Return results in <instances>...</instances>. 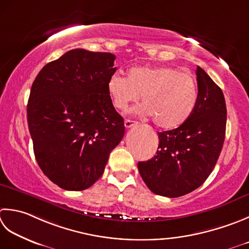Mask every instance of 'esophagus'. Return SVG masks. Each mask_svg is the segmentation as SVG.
<instances>
[{
	"instance_id": "esophagus-1",
	"label": "esophagus",
	"mask_w": 249,
	"mask_h": 249,
	"mask_svg": "<svg viewBox=\"0 0 249 249\" xmlns=\"http://www.w3.org/2000/svg\"><path fill=\"white\" fill-rule=\"evenodd\" d=\"M136 124H137V122L131 121V120H125V122H124V125H125L126 128L133 127V126H135Z\"/></svg>"
}]
</instances>
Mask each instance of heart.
I'll return each mask as SVG.
<instances>
[{
    "mask_svg": "<svg viewBox=\"0 0 249 249\" xmlns=\"http://www.w3.org/2000/svg\"><path fill=\"white\" fill-rule=\"evenodd\" d=\"M113 106L125 110L142 95L143 104L136 113L154 118L164 129L177 128L191 118L196 109L198 89L194 77L175 67H133L127 77L114 73L108 82Z\"/></svg>",
    "mask_w": 249,
    "mask_h": 249,
    "instance_id": "b5f03b06",
    "label": "heart"
}]
</instances>
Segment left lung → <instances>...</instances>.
Here are the masks:
<instances>
[{"label": "left lung", "mask_w": 249, "mask_h": 249, "mask_svg": "<svg viewBox=\"0 0 249 249\" xmlns=\"http://www.w3.org/2000/svg\"><path fill=\"white\" fill-rule=\"evenodd\" d=\"M198 101L191 118L178 128L159 133L154 157L138 163L153 193L179 197L201 187L212 174L226 137L227 107L220 87L197 67Z\"/></svg>", "instance_id": "obj_1"}]
</instances>
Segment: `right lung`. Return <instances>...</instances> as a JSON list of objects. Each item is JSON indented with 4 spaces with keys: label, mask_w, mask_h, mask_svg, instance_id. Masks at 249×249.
I'll use <instances>...</instances> for the list:
<instances>
[{
    "label": "right lung",
    "mask_w": 249,
    "mask_h": 249,
    "mask_svg": "<svg viewBox=\"0 0 249 249\" xmlns=\"http://www.w3.org/2000/svg\"><path fill=\"white\" fill-rule=\"evenodd\" d=\"M114 60L111 53L76 48L48 62L33 82L27 120L34 155L61 189L91 187L123 138L124 120L108 92Z\"/></svg>",
    "instance_id": "obj_1"
}]
</instances>
